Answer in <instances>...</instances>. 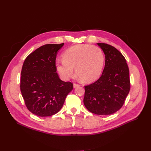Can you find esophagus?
Returning <instances> with one entry per match:
<instances>
[{
  "mask_svg": "<svg viewBox=\"0 0 151 151\" xmlns=\"http://www.w3.org/2000/svg\"><path fill=\"white\" fill-rule=\"evenodd\" d=\"M78 86H80V85H79V84H77V83H76L73 84V87H74V88H76V87H78Z\"/></svg>",
  "mask_w": 151,
  "mask_h": 151,
  "instance_id": "1",
  "label": "esophagus"
}]
</instances>
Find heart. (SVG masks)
<instances>
[{
  "label": "heart",
  "mask_w": 151,
  "mask_h": 151,
  "mask_svg": "<svg viewBox=\"0 0 151 151\" xmlns=\"http://www.w3.org/2000/svg\"><path fill=\"white\" fill-rule=\"evenodd\" d=\"M63 60L56 63V68L64 80L76 74L85 82H91L99 77L103 69L104 56L101 48L96 45L79 44L66 50Z\"/></svg>",
  "instance_id": "b5f03b06"
}]
</instances>
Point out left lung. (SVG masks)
Wrapping results in <instances>:
<instances>
[{"label":"left lung","mask_w":151,"mask_h":151,"mask_svg":"<svg viewBox=\"0 0 151 151\" xmlns=\"http://www.w3.org/2000/svg\"><path fill=\"white\" fill-rule=\"evenodd\" d=\"M97 44L105 55V66L98 80L85 86L83 103L93 114L110 115L122 107L130 91L129 69L117 49L104 43Z\"/></svg>","instance_id":"left-lung-1"}]
</instances>
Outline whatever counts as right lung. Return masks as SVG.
<instances>
[{
    "label": "right lung",
    "mask_w": 151,
    "mask_h": 151,
    "mask_svg": "<svg viewBox=\"0 0 151 151\" xmlns=\"http://www.w3.org/2000/svg\"><path fill=\"white\" fill-rule=\"evenodd\" d=\"M64 45L46 44L25 59L21 70L20 90L27 109L40 117H48L62 108L73 84L64 82L56 73L57 52Z\"/></svg>",
    "instance_id": "right-lung-1"
}]
</instances>
